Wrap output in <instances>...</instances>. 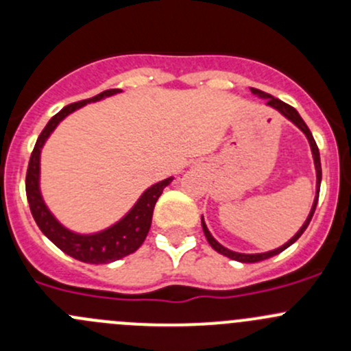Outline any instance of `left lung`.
I'll return each mask as SVG.
<instances>
[{
	"label": "left lung",
	"instance_id": "1",
	"mask_svg": "<svg viewBox=\"0 0 351 351\" xmlns=\"http://www.w3.org/2000/svg\"><path fill=\"white\" fill-rule=\"evenodd\" d=\"M251 93L258 95V97H260V98H265V100H267V105H268V107H271V108L278 110V112H280L282 115L285 117V119H289L290 122H292V123H295V125L299 127V129L302 130L304 134H306L307 141H309V144H311V151H313L314 166H316V178H317V182H316V198H314V204H313V207H311V212H309V215H307L306 222H304V224H302V228H300L299 231H297V234L293 236V238L290 239V241H287V243L284 244V246L277 247V250H274V251H267V253H256V254H244V253H236V251H231V250H228V247H224V246H222L221 243H217V241H215V239H214V236L210 234V231H208V229H207V226H205V221H204V217H202V229H204V234H205V238H207L208 244H210V246L214 247V250L217 251V253L224 254V256L231 258V260L241 261V263H256V261H263V260H268V258H271V256H275V254L282 253V251L287 250V247H289L290 244H293V243L297 241V239L300 238V236H302V232L306 231V229H307V226H309V222H311V219H313V215H314V210H316L317 198H319L321 176H323V171H321V158H319V149H317V144H316V141H314V137H313V134H311L309 127L306 125V122H304V120H302V117L299 115V112H297V110L293 108V107H290V105L284 104V101H282V100H278V98H274V97H271V95L265 93V91H261V90H256V88H251Z\"/></svg>",
	"mask_w": 351,
	"mask_h": 351
}]
</instances>
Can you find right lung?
<instances>
[{
	"label": "right lung",
	"instance_id": "1",
	"mask_svg": "<svg viewBox=\"0 0 351 351\" xmlns=\"http://www.w3.org/2000/svg\"><path fill=\"white\" fill-rule=\"evenodd\" d=\"M122 90H107L101 91L100 95L88 100L76 101V104L67 105L59 113H56L44 130L38 136L37 143H35L34 151H32L30 161H28L27 169V180H25V190H27V200L30 205V212L34 215L35 222L40 228V231L51 239L56 246L61 251H64L69 256L76 258V260L83 261V263L91 265H101V263H112V261L120 260V258L127 256V254L134 253L141 247V244L146 239L147 232H149L151 221H153V210L154 205L158 202L159 195L162 193L165 186H168L173 182V178H166L162 182L156 183L149 186L146 192L141 195L139 200L136 202L129 214L125 217L120 219L117 224L112 228L105 229V231L97 232V234H76V232L69 231L64 226L59 224L58 219L51 214V210L45 205L44 198L40 195V186H38V178H40V151L42 146L45 144L47 137L51 136L52 130L59 125L62 119H66L69 113L74 110L84 107L91 101H98L105 97H112Z\"/></svg>",
	"mask_w": 351,
	"mask_h": 351
}]
</instances>
